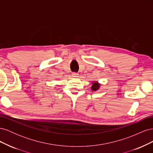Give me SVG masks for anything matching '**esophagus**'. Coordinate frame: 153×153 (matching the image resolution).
<instances>
[{
  "label": "esophagus",
  "mask_w": 153,
  "mask_h": 153,
  "mask_svg": "<svg viewBox=\"0 0 153 153\" xmlns=\"http://www.w3.org/2000/svg\"><path fill=\"white\" fill-rule=\"evenodd\" d=\"M72 76L73 77H77V76H78V74L76 73H72Z\"/></svg>",
  "instance_id": "34e87169"
}]
</instances>
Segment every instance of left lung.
Segmentation results:
<instances>
[{"instance_id":"1","label":"left lung","mask_w":153,"mask_h":153,"mask_svg":"<svg viewBox=\"0 0 153 153\" xmlns=\"http://www.w3.org/2000/svg\"><path fill=\"white\" fill-rule=\"evenodd\" d=\"M100 85L98 84V83L94 82L93 84H92V87H91V89H92V91H97V90H98V89H99Z\"/></svg>"}]
</instances>
